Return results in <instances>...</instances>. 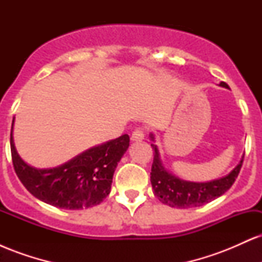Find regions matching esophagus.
Wrapping results in <instances>:
<instances>
[{
    "label": "esophagus",
    "mask_w": 262,
    "mask_h": 262,
    "mask_svg": "<svg viewBox=\"0 0 262 262\" xmlns=\"http://www.w3.org/2000/svg\"><path fill=\"white\" fill-rule=\"evenodd\" d=\"M144 139V132L141 129H135V130L130 135L132 141H140Z\"/></svg>",
    "instance_id": "esophagus-1"
}]
</instances>
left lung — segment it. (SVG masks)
Wrapping results in <instances>:
<instances>
[{
  "label": "left lung",
  "instance_id": "left-lung-1",
  "mask_svg": "<svg viewBox=\"0 0 262 262\" xmlns=\"http://www.w3.org/2000/svg\"><path fill=\"white\" fill-rule=\"evenodd\" d=\"M219 86L230 90L225 82H221ZM149 137L150 140L152 141L151 148L154 150V161H152L151 172H150L152 192L160 202L173 207V208H193V207L203 206V204L221 197L231 187L242 169L244 155L240 159L239 164L228 175L221 177V179L206 182L186 181V180L173 175L165 167L164 162L161 160L160 151L155 144L154 133H150Z\"/></svg>",
  "mask_w": 262,
  "mask_h": 262
}]
</instances>
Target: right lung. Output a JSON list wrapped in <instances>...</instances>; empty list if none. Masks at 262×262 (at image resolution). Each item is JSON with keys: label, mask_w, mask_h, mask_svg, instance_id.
I'll return each mask as SVG.
<instances>
[{"label": "right lung", "mask_w": 262, "mask_h": 262, "mask_svg": "<svg viewBox=\"0 0 262 262\" xmlns=\"http://www.w3.org/2000/svg\"><path fill=\"white\" fill-rule=\"evenodd\" d=\"M11 129L14 171L25 187L38 200L64 209H83L100 204L111 192L117 165L129 146L128 134L92 146L65 164L37 169L20 158Z\"/></svg>", "instance_id": "add662e5"}]
</instances>
